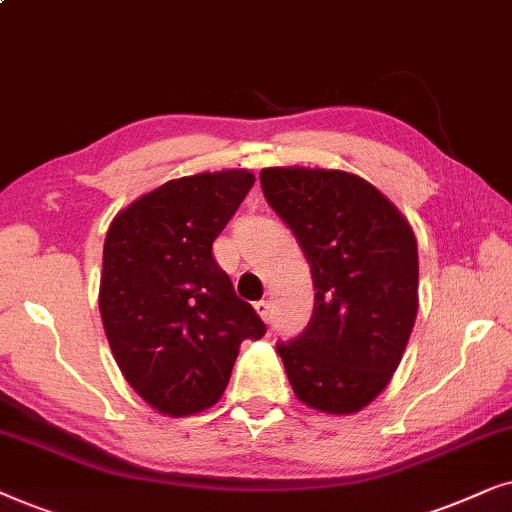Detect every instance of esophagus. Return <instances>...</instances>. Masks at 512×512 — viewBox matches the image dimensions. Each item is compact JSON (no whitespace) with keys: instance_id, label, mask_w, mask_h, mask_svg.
Segmentation results:
<instances>
[{"instance_id":"1","label":"esophagus","mask_w":512,"mask_h":512,"mask_svg":"<svg viewBox=\"0 0 512 512\" xmlns=\"http://www.w3.org/2000/svg\"><path fill=\"white\" fill-rule=\"evenodd\" d=\"M255 311L260 313V318L264 320V323H269L271 320V304L267 302V299H262V302L255 304Z\"/></svg>"}]
</instances>
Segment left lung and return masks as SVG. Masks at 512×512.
Here are the masks:
<instances>
[{"instance_id": "1", "label": "left lung", "mask_w": 512, "mask_h": 512, "mask_svg": "<svg viewBox=\"0 0 512 512\" xmlns=\"http://www.w3.org/2000/svg\"><path fill=\"white\" fill-rule=\"evenodd\" d=\"M260 182L311 264V323L278 344L292 391L311 410L353 414L398 370L419 309L417 236L360 175L274 166Z\"/></svg>"}]
</instances>
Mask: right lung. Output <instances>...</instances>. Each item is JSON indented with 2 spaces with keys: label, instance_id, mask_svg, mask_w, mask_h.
Returning a JSON list of instances; mask_svg holds the SVG:
<instances>
[{
  "label": "right lung",
  "instance_id": "add662e5",
  "mask_svg": "<svg viewBox=\"0 0 512 512\" xmlns=\"http://www.w3.org/2000/svg\"><path fill=\"white\" fill-rule=\"evenodd\" d=\"M252 185L245 168L177 177L119 210L107 229L102 327L128 384L166 417L213 407L243 339L267 332L213 257Z\"/></svg>",
  "mask_w": 512,
  "mask_h": 512
}]
</instances>
